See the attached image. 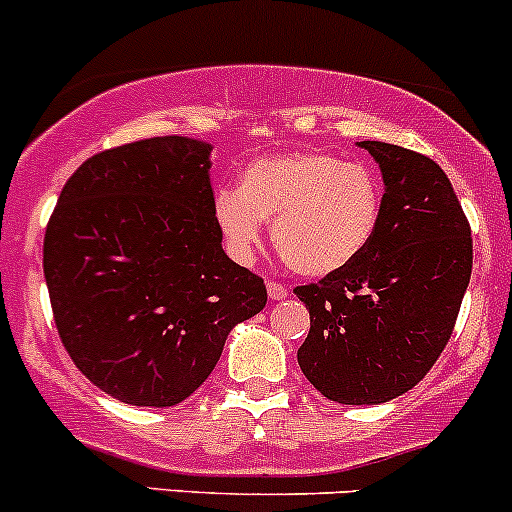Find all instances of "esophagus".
<instances>
[{"label":"esophagus","instance_id":"obj_1","mask_svg":"<svg viewBox=\"0 0 512 512\" xmlns=\"http://www.w3.org/2000/svg\"><path fill=\"white\" fill-rule=\"evenodd\" d=\"M268 295H271V300H283V298H288V286H283V283H278V281H268Z\"/></svg>","mask_w":512,"mask_h":512}]
</instances>
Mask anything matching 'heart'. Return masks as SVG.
I'll return each mask as SVG.
<instances>
[{
  "instance_id": "b5f03b06",
  "label": "heart",
  "mask_w": 512,
  "mask_h": 512,
  "mask_svg": "<svg viewBox=\"0 0 512 512\" xmlns=\"http://www.w3.org/2000/svg\"><path fill=\"white\" fill-rule=\"evenodd\" d=\"M379 217L377 172L330 152L261 157L241 172L239 189H221L214 197V221L236 256H254L263 221H273V244L283 261L315 278L365 254Z\"/></svg>"
}]
</instances>
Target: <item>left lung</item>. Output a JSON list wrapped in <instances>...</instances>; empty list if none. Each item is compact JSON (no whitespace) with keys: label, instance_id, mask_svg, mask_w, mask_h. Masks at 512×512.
Returning a JSON list of instances; mask_svg holds the SVG:
<instances>
[{"label":"left lung","instance_id":"left-lung-1","mask_svg":"<svg viewBox=\"0 0 512 512\" xmlns=\"http://www.w3.org/2000/svg\"><path fill=\"white\" fill-rule=\"evenodd\" d=\"M384 179L382 217L357 261L295 288L310 313L298 350L308 382L330 402L382 404L434 367L471 281V224L431 157L360 142Z\"/></svg>","mask_w":512,"mask_h":512}]
</instances>
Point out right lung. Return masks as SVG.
I'll return each instance as SVG.
<instances>
[{
    "mask_svg": "<svg viewBox=\"0 0 512 512\" xmlns=\"http://www.w3.org/2000/svg\"><path fill=\"white\" fill-rule=\"evenodd\" d=\"M209 152L179 135L98 152L63 184L46 226L63 347L125 404L184 402L217 367L231 328L266 305L263 278L221 249Z\"/></svg>",
    "mask_w": 512,
    "mask_h": 512,
    "instance_id": "add662e5",
    "label": "right lung"
}]
</instances>
